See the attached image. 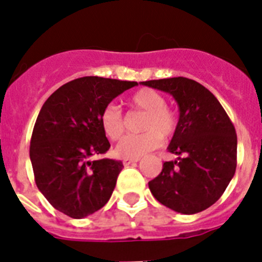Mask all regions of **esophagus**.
I'll return each mask as SVG.
<instances>
[{
	"mask_svg": "<svg viewBox=\"0 0 262 262\" xmlns=\"http://www.w3.org/2000/svg\"><path fill=\"white\" fill-rule=\"evenodd\" d=\"M139 160H140V157H126V159H123V164L126 166L131 165L134 163H138Z\"/></svg>",
	"mask_w": 262,
	"mask_h": 262,
	"instance_id": "1",
	"label": "esophagus"
}]
</instances>
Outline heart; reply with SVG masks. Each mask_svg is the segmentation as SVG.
<instances>
[{"instance_id": "obj_1", "label": "heart", "mask_w": 262, "mask_h": 262, "mask_svg": "<svg viewBox=\"0 0 262 262\" xmlns=\"http://www.w3.org/2000/svg\"><path fill=\"white\" fill-rule=\"evenodd\" d=\"M128 105L134 110L144 113V118L140 123L143 133L122 139L115 148L118 156L140 157L159 147L163 138L168 139L174 134L177 128V115L166 106L165 97L157 90L149 88L138 90L129 97ZM99 123L103 134L110 140L122 138L126 128L122 111L113 103L103 108L99 115Z\"/></svg>"}]
</instances>
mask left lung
<instances>
[{"label":"left lung","instance_id":"left-lung-1","mask_svg":"<svg viewBox=\"0 0 262 262\" xmlns=\"http://www.w3.org/2000/svg\"><path fill=\"white\" fill-rule=\"evenodd\" d=\"M143 85L172 94L180 119L168 151L177 155L148 182L161 205L181 214H196L214 205L236 170L237 136L216 97L186 77L151 80Z\"/></svg>","mask_w":262,"mask_h":262}]
</instances>
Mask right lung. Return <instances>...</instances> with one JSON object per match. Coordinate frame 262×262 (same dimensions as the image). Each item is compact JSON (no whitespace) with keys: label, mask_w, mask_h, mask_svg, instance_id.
I'll return each instance as SVG.
<instances>
[{"label":"right lung","mask_w":262,"mask_h":262,"mask_svg":"<svg viewBox=\"0 0 262 262\" xmlns=\"http://www.w3.org/2000/svg\"><path fill=\"white\" fill-rule=\"evenodd\" d=\"M136 85L86 76L60 86L41 106L30 159L36 186L62 214L81 219L110 200L123 164L113 159L90 161L110 148L99 115L115 97Z\"/></svg>","instance_id":"1"}]
</instances>
